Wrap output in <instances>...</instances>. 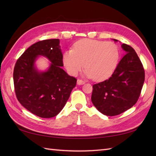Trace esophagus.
I'll use <instances>...</instances> for the list:
<instances>
[{
  "label": "esophagus",
  "mask_w": 156,
  "mask_h": 156,
  "mask_svg": "<svg viewBox=\"0 0 156 156\" xmlns=\"http://www.w3.org/2000/svg\"><path fill=\"white\" fill-rule=\"evenodd\" d=\"M77 84H78V85L84 84V81L81 80V79H78V80H77Z\"/></svg>",
  "instance_id": "obj_1"
}]
</instances>
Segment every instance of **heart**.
I'll use <instances>...</instances> for the list:
<instances>
[{"instance_id": "obj_1", "label": "heart", "mask_w": 156, "mask_h": 156, "mask_svg": "<svg viewBox=\"0 0 156 156\" xmlns=\"http://www.w3.org/2000/svg\"><path fill=\"white\" fill-rule=\"evenodd\" d=\"M119 55L118 48L114 43L82 39L75 43L73 49L64 53L63 62L69 74L76 76L84 66L87 77L100 81L112 74Z\"/></svg>"}]
</instances>
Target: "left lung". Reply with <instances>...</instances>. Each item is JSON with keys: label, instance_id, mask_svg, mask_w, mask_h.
<instances>
[{"label": "left lung", "instance_id": "obj_1", "mask_svg": "<svg viewBox=\"0 0 156 156\" xmlns=\"http://www.w3.org/2000/svg\"><path fill=\"white\" fill-rule=\"evenodd\" d=\"M121 47L126 54L113 74L92 87V103L107 116L118 115L133 107L140 97L145 80L143 64L134 49L125 44Z\"/></svg>", "mask_w": 156, "mask_h": 156}]
</instances>
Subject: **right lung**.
Segmentation results:
<instances>
[{"label": "right lung", "mask_w": 156, "mask_h": 156, "mask_svg": "<svg viewBox=\"0 0 156 156\" xmlns=\"http://www.w3.org/2000/svg\"><path fill=\"white\" fill-rule=\"evenodd\" d=\"M59 44L58 39L33 44L17 59L13 71L17 100L27 110L41 118L54 117L62 110L77 82L61 68L64 64ZM38 55L45 56L52 62L47 71L40 73L34 67Z\"/></svg>", "instance_id": "right-lung-1"}]
</instances>
